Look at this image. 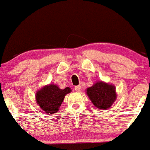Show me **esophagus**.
Here are the masks:
<instances>
[{
  "instance_id": "34e87169",
  "label": "esophagus",
  "mask_w": 150,
  "mask_h": 150,
  "mask_svg": "<svg viewBox=\"0 0 150 150\" xmlns=\"http://www.w3.org/2000/svg\"><path fill=\"white\" fill-rule=\"evenodd\" d=\"M74 89H75V91H76V92H80V91L81 90V86H75Z\"/></svg>"
}]
</instances>
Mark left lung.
Segmentation results:
<instances>
[{
    "mask_svg": "<svg viewBox=\"0 0 150 150\" xmlns=\"http://www.w3.org/2000/svg\"><path fill=\"white\" fill-rule=\"evenodd\" d=\"M86 93L92 104L101 110H108L112 106L117 98L114 84L98 81L86 89Z\"/></svg>",
    "mask_w": 150,
    "mask_h": 150,
    "instance_id": "8db88e82",
    "label": "left lung"
}]
</instances>
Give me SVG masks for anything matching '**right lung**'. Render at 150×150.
<instances>
[{
    "instance_id": "1",
    "label": "right lung",
    "mask_w": 150,
    "mask_h": 150,
    "mask_svg": "<svg viewBox=\"0 0 150 150\" xmlns=\"http://www.w3.org/2000/svg\"><path fill=\"white\" fill-rule=\"evenodd\" d=\"M71 92L69 87L61 89L57 84H47L37 91L36 103L47 114L55 113L59 110L65 96Z\"/></svg>"
}]
</instances>
